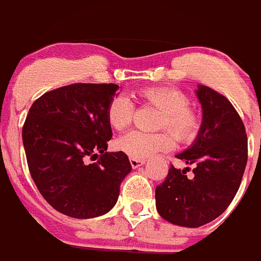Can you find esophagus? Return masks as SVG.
<instances>
[{"label": "esophagus", "mask_w": 261, "mask_h": 261, "mask_svg": "<svg viewBox=\"0 0 261 261\" xmlns=\"http://www.w3.org/2000/svg\"><path fill=\"white\" fill-rule=\"evenodd\" d=\"M130 165H132L133 168H137L140 166H142L145 163V159H137V158H130Z\"/></svg>", "instance_id": "34e87169"}]
</instances>
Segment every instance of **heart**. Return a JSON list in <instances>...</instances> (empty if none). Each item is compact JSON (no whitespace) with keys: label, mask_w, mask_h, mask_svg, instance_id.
<instances>
[{"label":"heart","mask_w":261,"mask_h":261,"mask_svg":"<svg viewBox=\"0 0 261 261\" xmlns=\"http://www.w3.org/2000/svg\"><path fill=\"white\" fill-rule=\"evenodd\" d=\"M144 105L151 106L161 112L156 129L165 128L180 144L192 142L200 133L202 119L200 112L190 106V96L175 87H145L136 93ZM135 117V107L124 95L115 96L107 107L108 123L117 132L130 128ZM165 131L158 133L130 132L117 141V149L130 158L146 159L159 151H167L174 146V139Z\"/></svg>","instance_id":"1"}]
</instances>
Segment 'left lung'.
<instances>
[{
  "label": "left lung",
  "instance_id": "1",
  "mask_svg": "<svg viewBox=\"0 0 261 261\" xmlns=\"http://www.w3.org/2000/svg\"><path fill=\"white\" fill-rule=\"evenodd\" d=\"M202 106L199 137L176 158L192 166L171 165L165 181L155 188L156 211L168 222L199 227L216 220L231 204L247 165L248 145L241 116L222 94L200 85Z\"/></svg>",
  "mask_w": 261,
  "mask_h": 261
}]
</instances>
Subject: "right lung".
Instances as JSON below:
<instances>
[{
  "label": "right lung",
  "instance_id": "obj_1",
  "mask_svg": "<svg viewBox=\"0 0 261 261\" xmlns=\"http://www.w3.org/2000/svg\"><path fill=\"white\" fill-rule=\"evenodd\" d=\"M115 84H73L34 102L22 129L32 180L52 208L93 218L114 208L132 166L123 151L108 153L107 107ZM98 158L94 164L87 159Z\"/></svg>",
  "mask_w": 261,
  "mask_h": 261
}]
</instances>
